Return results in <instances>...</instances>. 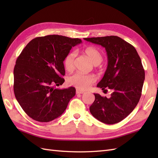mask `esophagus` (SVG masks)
Listing matches in <instances>:
<instances>
[{"mask_svg":"<svg viewBox=\"0 0 158 158\" xmlns=\"http://www.w3.org/2000/svg\"><path fill=\"white\" fill-rule=\"evenodd\" d=\"M85 93V92L84 91H82V90H79V89H77L76 90V94H84Z\"/></svg>","mask_w":158,"mask_h":158,"instance_id":"1","label":"esophagus"}]
</instances>
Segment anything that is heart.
<instances>
[{
  "instance_id": "b5f03b06",
  "label": "heart",
  "mask_w": 158,
  "mask_h": 158,
  "mask_svg": "<svg viewBox=\"0 0 158 158\" xmlns=\"http://www.w3.org/2000/svg\"><path fill=\"white\" fill-rule=\"evenodd\" d=\"M84 52L92 60L95 65H98L103 60V56L101 52L94 47H88L85 49ZM76 53L75 52H69L64 59V66L65 69L70 71L75 66ZM68 83L75 88L80 89H86L96 81L95 77L92 75H86L81 73H76L69 77Z\"/></svg>"
}]
</instances>
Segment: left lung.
Here are the masks:
<instances>
[{
	"label": "left lung",
	"mask_w": 158,
	"mask_h": 158,
	"mask_svg": "<svg viewBox=\"0 0 158 158\" xmlns=\"http://www.w3.org/2000/svg\"><path fill=\"white\" fill-rule=\"evenodd\" d=\"M105 48L108 65L97 87L112 91L109 98L94 94L89 107L92 115L104 123H117L135 109L141 96L145 70L135 47L119 36L85 38Z\"/></svg>",
	"instance_id": "8db88e82"
}]
</instances>
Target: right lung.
<instances>
[{"label":"right lung","mask_w":158,"mask_h":158,"mask_svg":"<svg viewBox=\"0 0 158 158\" xmlns=\"http://www.w3.org/2000/svg\"><path fill=\"white\" fill-rule=\"evenodd\" d=\"M79 39L61 35L36 37L30 41L16 60L13 91L19 105L35 121L49 122L64 112L75 95L73 87L57 89L63 84L64 59Z\"/></svg>","instance_id":"right-lung-1"}]
</instances>
